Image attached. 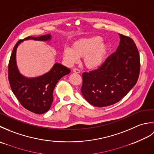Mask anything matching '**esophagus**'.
<instances>
[{
  "instance_id": "1",
  "label": "esophagus",
  "mask_w": 154,
  "mask_h": 154,
  "mask_svg": "<svg viewBox=\"0 0 154 154\" xmlns=\"http://www.w3.org/2000/svg\"><path fill=\"white\" fill-rule=\"evenodd\" d=\"M73 72H74V73H81V71L79 69H78L74 68L73 69Z\"/></svg>"
}]
</instances>
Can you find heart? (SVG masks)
<instances>
[{"mask_svg": "<svg viewBox=\"0 0 154 154\" xmlns=\"http://www.w3.org/2000/svg\"><path fill=\"white\" fill-rule=\"evenodd\" d=\"M109 52V46L100 36L80 38L72 48H65L63 57L66 63L72 66L83 57L85 66L89 69H97L104 63Z\"/></svg>", "mask_w": 154, "mask_h": 154, "instance_id": "1", "label": "heart"}]
</instances>
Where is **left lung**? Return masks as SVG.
<instances>
[{
	"label": "left lung",
	"mask_w": 154,
	"mask_h": 154,
	"mask_svg": "<svg viewBox=\"0 0 154 154\" xmlns=\"http://www.w3.org/2000/svg\"><path fill=\"white\" fill-rule=\"evenodd\" d=\"M116 51L97 70L83 73L81 93L88 103L97 107L119 102L134 87L140 73V55L134 42L119 34Z\"/></svg>",
	"instance_id": "left-lung-1"
}]
</instances>
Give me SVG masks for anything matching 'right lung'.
<instances>
[{
    "mask_svg": "<svg viewBox=\"0 0 154 154\" xmlns=\"http://www.w3.org/2000/svg\"><path fill=\"white\" fill-rule=\"evenodd\" d=\"M50 42V34L38 37L30 36L18 41L13 48L8 64V80L13 93L25 109L35 114H44L50 109L54 91L61 78L71 72L69 68L55 63L47 73L35 77H28L20 72L16 63V50L24 40Z\"/></svg>",
    "mask_w": 154,
    "mask_h": 154,
    "instance_id": "obj_1",
    "label": "right lung"
}]
</instances>
